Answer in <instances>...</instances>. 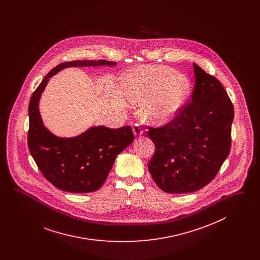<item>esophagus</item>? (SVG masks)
Listing matches in <instances>:
<instances>
[{
    "mask_svg": "<svg viewBox=\"0 0 260 260\" xmlns=\"http://www.w3.org/2000/svg\"><path fill=\"white\" fill-rule=\"evenodd\" d=\"M143 128L142 126L139 124H136L134 125V133H135V136H140L143 135Z\"/></svg>",
    "mask_w": 260,
    "mask_h": 260,
    "instance_id": "esophagus-1",
    "label": "esophagus"
}]
</instances>
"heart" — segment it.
Listing matches in <instances>:
<instances>
[{"label":"heart","instance_id":"1","mask_svg":"<svg viewBox=\"0 0 260 260\" xmlns=\"http://www.w3.org/2000/svg\"><path fill=\"white\" fill-rule=\"evenodd\" d=\"M124 87L131 99L152 100L146 118L156 124L172 121L183 106L190 83L169 67L147 66L132 70L124 77Z\"/></svg>","mask_w":260,"mask_h":260}]
</instances>
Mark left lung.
<instances>
[{
    "instance_id": "left-lung-1",
    "label": "left lung",
    "mask_w": 260,
    "mask_h": 260,
    "mask_svg": "<svg viewBox=\"0 0 260 260\" xmlns=\"http://www.w3.org/2000/svg\"><path fill=\"white\" fill-rule=\"evenodd\" d=\"M195 87L191 101L160 127L148 126L155 153L149 172L156 184L171 194H184L208 185L231 148L234 107L221 83L193 63Z\"/></svg>"
}]
</instances>
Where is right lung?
<instances>
[{
	"label": "right lung",
	"mask_w": 260,
	"mask_h": 260,
	"mask_svg": "<svg viewBox=\"0 0 260 260\" xmlns=\"http://www.w3.org/2000/svg\"><path fill=\"white\" fill-rule=\"evenodd\" d=\"M116 64L106 60L63 62L50 70L31 96L28 107L29 151L43 175L62 191L88 193L99 190L116 157L135 140V136L129 125L120 128L99 125L71 138L55 136L43 124L39 111L41 94L50 77L63 68Z\"/></svg>",
	"instance_id": "add662e5"
}]
</instances>
